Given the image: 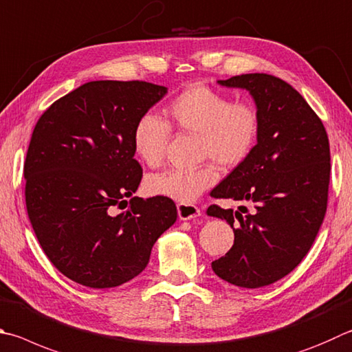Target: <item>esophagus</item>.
Returning a JSON list of instances; mask_svg holds the SVG:
<instances>
[{
	"instance_id": "34e87169",
	"label": "esophagus",
	"mask_w": 352,
	"mask_h": 352,
	"mask_svg": "<svg viewBox=\"0 0 352 352\" xmlns=\"http://www.w3.org/2000/svg\"><path fill=\"white\" fill-rule=\"evenodd\" d=\"M177 210H178V217H180V220H194L197 217L201 215V210L198 209L195 204L180 203L177 206Z\"/></svg>"
}]
</instances>
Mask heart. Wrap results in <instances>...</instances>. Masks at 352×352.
<instances>
[{"label":"heart","instance_id":"obj_1","mask_svg":"<svg viewBox=\"0 0 352 352\" xmlns=\"http://www.w3.org/2000/svg\"><path fill=\"white\" fill-rule=\"evenodd\" d=\"M172 126L197 135L198 152L203 160H214L221 168H237L257 144L258 113L248 101H232L226 94L204 85L184 89L166 107ZM169 126L152 113L140 117L132 129V149L149 168L164 157ZM217 169L212 163L197 169H169L146 178V190L152 195L190 204L204 190L214 186Z\"/></svg>","mask_w":352,"mask_h":352}]
</instances>
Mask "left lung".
I'll return each instance as SVG.
<instances>
[{
    "label": "left lung",
    "instance_id": "8db88e82",
    "mask_svg": "<svg viewBox=\"0 0 352 352\" xmlns=\"http://www.w3.org/2000/svg\"><path fill=\"white\" fill-rule=\"evenodd\" d=\"M217 82L249 92L260 127L252 154L210 192L241 203L237 210L208 208L234 231L232 248L212 261V271L254 289L287 276L314 243L327 214L329 142L322 120L277 76L245 74Z\"/></svg>",
    "mask_w": 352,
    "mask_h": 352
}]
</instances>
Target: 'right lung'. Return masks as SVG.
Instances as JSON below:
<instances>
[{"label":"right lung","instance_id":"right-lung-1","mask_svg":"<svg viewBox=\"0 0 352 352\" xmlns=\"http://www.w3.org/2000/svg\"><path fill=\"white\" fill-rule=\"evenodd\" d=\"M166 94L146 81H89L38 120L24 163L25 208L44 254L75 283L129 282L177 220L170 198L133 197L143 174L133 124Z\"/></svg>","mask_w":352,"mask_h":352}]
</instances>
